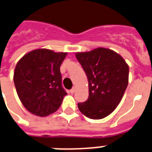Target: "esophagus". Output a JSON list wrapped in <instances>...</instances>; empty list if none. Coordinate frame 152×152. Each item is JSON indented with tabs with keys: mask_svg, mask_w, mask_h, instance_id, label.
Segmentation results:
<instances>
[{
	"mask_svg": "<svg viewBox=\"0 0 152 152\" xmlns=\"http://www.w3.org/2000/svg\"><path fill=\"white\" fill-rule=\"evenodd\" d=\"M74 91H75V88H72L71 90H70V91H69V92H70V93H71V94H73V93H74Z\"/></svg>",
	"mask_w": 152,
	"mask_h": 152,
	"instance_id": "esophagus-1",
	"label": "esophagus"
}]
</instances>
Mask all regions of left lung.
<instances>
[{"label": "left lung", "mask_w": 152, "mask_h": 152, "mask_svg": "<svg viewBox=\"0 0 152 152\" xmlns=\"http://www.w3.org/2000/svg\"><path fill=\"white\" fill-rule=\"evenodd\" d=\"M76 59L88 80V98L79 103L83 114L93 120L106 117L122 99L128 84L129 68L118 53L98 48L91 52L78 53Z\"/></svg>", "instance_id": "left-lung-1"}]
</instances>
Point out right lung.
I'll use <instances>...</instances> for the list:
<instances>
[{
    "label": "right lung",
    "mask_w": 152,
    "mask_h": 152,
    "mask_svg": "<svg viewBox=\"0 0 152 152\" xmlns=\"http://www.w3.org/2000/svg\"><path fill=\"white\" fill-rule=\"evenodd\" d=\"M66 56V53L41 48L27 53L18 61L13 81L28 112L44 117L61 107L67 92L62 86L60 67Z\"/></svg>",
    "instance_id": "right-lung-1"
}]
</instances>
